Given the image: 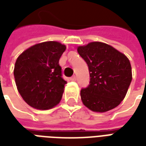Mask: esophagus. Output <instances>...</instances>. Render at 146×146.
<instances>
[{
    "mask_svg": "<svg viewBox=\"0 0 146 146\" xmlns=\"http://www.w3.org/2000/svg\"><path fill=\"white\" fill-rule=\"evenodd\" d=\"M70 80H72V81H76V76H73L71 78H70Z\"/></svg>",
    "mask_w": 146,
    "mask_h": 146,
    "instance_id": "1",
    "label": "esophagus"
}]
</instances>
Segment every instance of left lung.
Instances as JSON below:
<instances>
[{
	"label": "left lung",
	"mask_w": 146,
	"mask_h": 146,
	"mask_svg": "<svg viewBox=\"0 0 146 146\" xmlns=\"http://www.w3.org/2000/svg\"><path fill=\"white\" fill-rule=\"evenodd\" d=\"M77 51L88 66L90 83L81 89L83 103L89 110L105 113L123 100L132 80L130 61L110 45L91 42Z\"/></svg>",
	"instance_id": "8db88e82"
}]
</instances>
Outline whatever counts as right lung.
<instances>
[{
    "instance_id": "right-lung-1",
    "label": "right lung",
    "mask_w": 146,
    "mask_h": 146,
    "mask_svg": "<svg viewBox=\"0 0 146 146\" xmlns=\"http://www.w3.org/2000/svg\"><path fill=\"white\" fill-rule=\"evenodd\" d=\"M66 45L46 41L33 45L18 57L14 76L19 94L31 107L49 110L59 103L66 81L59 58Z\"/></svg>"
}]
</instances>
